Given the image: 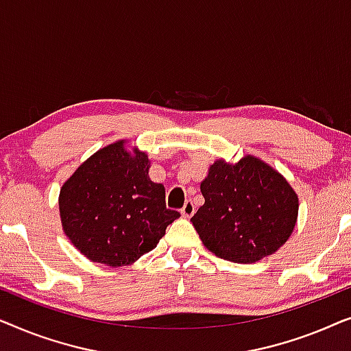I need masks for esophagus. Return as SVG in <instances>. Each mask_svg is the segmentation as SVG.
<instances>
[{"instance_id": "34e87169", "label": "esophagus", "mask_w": 351, "mask_h": 351, "mask_svg": "<svg viewBox=\"0 0 351 351\" xmlns=\"http://www.w3.org/2000/svg\"><path fill=\"white\" fill-rule=\"evenodd\" d=\"M195 209H196V208H195L193 201L189 199V201H186V203L184 204V208H182L180 213H182V215H184V217H191V215L195 214Z\"/></svg>"}]
</instances>
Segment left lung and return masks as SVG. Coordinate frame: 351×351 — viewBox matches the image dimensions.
Masks as SVG:
<instances>
[{"instance_id": "left-lung-1", "label": "left lung", "mask_w": 351, "mask_h": 351, "mask_svg": "<svg viewBox=\"0 0 351 351\" xmlns=\"http://www.w3.org/2000/svg\"><path fill=\"white\" fill-rule=\"evenodd\" d=\"M204 204L191 217L210 252L252 263L276 252L295 227L299 198L280 172L256 156L217 160L201 182Z\"/></svg>"}]
</instances>
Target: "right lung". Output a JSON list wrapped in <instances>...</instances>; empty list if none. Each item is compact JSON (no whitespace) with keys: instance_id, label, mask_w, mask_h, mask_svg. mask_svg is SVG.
<instances>
[{"instance_id":"add662e5","label":"right lung","mask_w":351,"mask_h":351,"mask_svg":"<svg viewBox=\"0 0 351 351\" xmlns=\"http://www.w3.org/2000/svg\"><path fill=\"white\" fill-rule=\"evenodd\" d=\"M118 141L88 158L62 185L60 220L73 246L93 262L123 267L156 247L180 217L148 177L150 161Z\"/></svg>"}]
</instances>
